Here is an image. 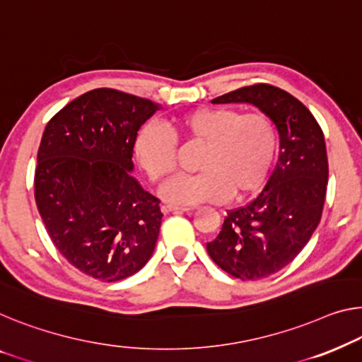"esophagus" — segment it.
Returning a JSON list of instances; mask_svg holds the SVG:
<instances>
[{"mask_svg": "<svg viewBox=\"0 0 362 362\" xmlns=\"http://www.w3.org/2000/svg\"><path fill=\"white\" fill-rule=\"evenodd\" d=\"M160 211H163L164 214H169V213H185V211H190V208L175 206V204H163V206H160Z\"/></svg>", "mask_w": 362, "mask_h": 362, "instance_id": "34e87169", "label": "esophagus"}]
</instances>
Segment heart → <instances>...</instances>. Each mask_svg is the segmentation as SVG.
<instances>
[{
    "instance_id": "1",
    "label": "heart",
    "mask_w": 362,
    "mask_h": 362,
    "mask_svg": "<svg viewBox=\"0 0 362 362\" xmlns=\"http://www.w3.org/2000/svg\"><path fill=\"white\" fill-rule=\"evenodd\" d=\"M185 141L203 143L198 174L179 175L163 187L165 202L198 204L242 199L265 183L278 153V133L262 113L233 109H197L174 122ZM134 158L153 182L164 180L175 169L177 149L172 134L156 123L138 133Z\"/></svg>"
}]
</instances>
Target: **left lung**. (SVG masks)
Segmentation results:
<instances>
[{
  "label": "left lung",
  "instance_id": "8db88e82",
  "mask_svg": "<svg viewBox=\"0 0 362 362\" xmlns=\"http://www.w3.org/2000/svg\"><path fill=\"white\" fill-rule=\"evenodd\" d=\"M211 102L255 105L279 133V158L265 188L229 211L206 244L226 273L244 281L267 278L298 257L320 223L328 183L325 138L309 109L274 86H245Z\"/></svg>",
  "mask_w": 362,
  "mask_h": 362
}]
</instances>
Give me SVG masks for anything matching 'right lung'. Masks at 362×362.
I'll return each mask as SVG.
<instances>
[{"label":"right lung","mask_w":362,"mask_h":362,"mask_svg":"<svg viewBox=\"0 0 362 362\" xmlns=\"http://www.w3.org/2000/svg\"><path fill=\"white\" fill-rule=\"evenodd\" d=\"M153 100L94 89L47 123L37 153L35 203L58 252L100 281H120L153 255L159 199L132 175L138 129Z\"/></svg>","instance_id":"right-lung-1"}]
</instances>
